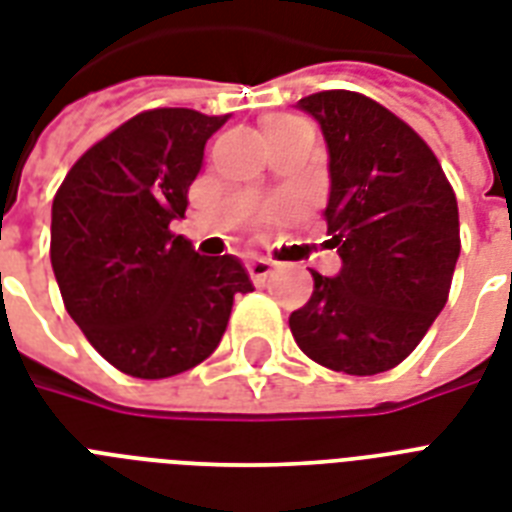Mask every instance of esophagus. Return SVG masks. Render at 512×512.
<instances>
[{
    "label": "esophagus",
    "instance_id": "34e87169",
    "mask_svg": "<svg viewBox=\"0 0 512 512\" xmlns=\"http://www.w3.org/2000/svg\"><path fill=\"white\" fill-rule=\"evenodd\" d=\"M249 279L255 281V284H265V281L271 279L273 273V263L271 260H263V257H252L247 263Z\"/></svg>",
    "mask_w": 512,
    "mask_h": 512
}]
</instances>
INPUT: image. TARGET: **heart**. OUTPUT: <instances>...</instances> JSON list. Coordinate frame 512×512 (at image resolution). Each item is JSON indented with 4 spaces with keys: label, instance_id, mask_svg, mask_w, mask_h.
Listing matches in <instances>:
<instances>
[{
    "label": "heart",
    "instance_id": "obj_1",
    "mask_svg": "<svg viewBox=\"0 0 512 512\" xmlns=\"http://www.w3.org/2000/svg\"><path fill=\"white\" fill-rule=\"evenodd\" d=\"M297 124H303L297 116H289V114H273L268 116L263 122V135H276V132H287Z\"/></svg>",
    "mask_w": 512,
    "mask_h": 512
}]
</instances>
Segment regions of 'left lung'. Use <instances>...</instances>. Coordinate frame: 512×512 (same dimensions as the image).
<instances>
[{
	"mask_svg": "<svg viewBox=\"0 0 512 512\" xmlns=\"http://www.w3.org/2000/svg\"><path fill=\"white\" fill-rule=\"evenodd\" d=\"M329 154L327 233L337 276L313 273L311 300L289 316L305 356L345 374L401 364L446 305L460 257V212L441 164L380 103L327 90L297 103Z\"/></svg>",
	"mask_w": 512,
	"mask_h": 512,
	"instance_id": "8db88e82",
	"label": "left lung"
}]
</instances>
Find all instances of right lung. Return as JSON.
<instances>
[{"label":"right lung","mask_w":512,"mask_h":512,"mask_svg":"<svg viewBox=\"0 0 512 512\" xmlns=\"http://www.w3.org/2000/svg\"><path fill=\"white\" fill-rule=\"evenodd\" d=\"M228 119L193 108L132 116L71 167L52 201L50 260L68 316L108 364L140 380L201 364L233 295L255 289L239 257H204L170 231Z\"/></svg>","instance_id":"1"}]
</instances>
